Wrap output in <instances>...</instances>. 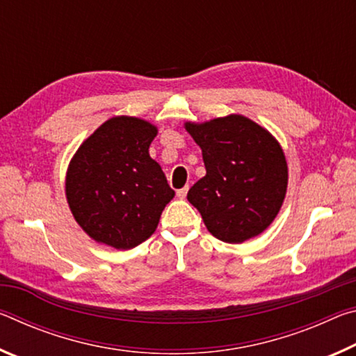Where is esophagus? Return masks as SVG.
Masks as SVG:
<instances>
[{"mask_svg": "<svg viewBox=\"0 0 356 356\" xmlns=\"http://www.w3.org/2000/svg\"><path fill=\"white\" fill-rule=\"evenodd\" d=\"M186 193H188V185H185V186H184V188H180V190H177V197H180V200H185Z\"/></svg>", "mask_w": 356, "mask_h": 356, "instance_id": "obj_1", "label": "esophagus"}]
</instances>
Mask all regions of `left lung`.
<instances>
[{"mask_svg":"<svg viewBox=\"0 0 356 356\" xmlns=\"http://www.w3.org/2000/svg\"><path fill=\"white\" fill-rule=\"evenodd\" d=\"M202 150L206 176L186 200L209 232L226 243H242L276 218L287 190V161L270 131L240 114L204 124L185 122Z\"/></svg>","mask_w":356,"mask_h":356,"instance_id":"left-lung-1","label":"left lung"}]
</instances>
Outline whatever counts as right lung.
Returning <instances> with one entry per match:
<instances>
[{
  "label": "right lung",
  "mask_w": 356,
  "mask_h": 356,
  "mask_svg": "<svg viewBox=\"0 0 356 356\" xmlns=\"http://www.w3.org/2000/svg\"><path fill=\"white\" fill-rule=\"evenodd\" d=\"M156 127L147 120L116 116L84 140L70 160L65 196L75 221L95 242L135 248L159 226L174 197L149 146Z\"/></svg>",
  "instance_id": "add662e5"
}]
</instances>
